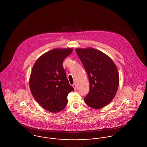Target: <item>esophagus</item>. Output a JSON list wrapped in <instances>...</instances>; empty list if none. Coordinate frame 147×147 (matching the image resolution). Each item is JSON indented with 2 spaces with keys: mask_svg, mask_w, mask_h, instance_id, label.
<instances>
[{
  "mask_svg": "<svg viewBox=\"0 0 147 147\" xmlns=\"http://www.w3.org/2000/svg\"><path fill=\"white\" fill-rule=\"evenodd\" d=\"M73 87L74 88V89L76 90V88H77V85H76V83H74V84L73 85Z\"/></svg>",
  "mask_w": 147,
  "mask_h": 147,
  "instance_id": "1",
  "label": "esophagus"
}]
</instances>
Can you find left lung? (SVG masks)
<instances>
[{
	"label": "left lung",
	"mask_w": 147,
	"mask_h": 147,
	"mask_svg": "<svg viewBox=\"0 0 147 147\" xmlns=\"http://www.w3.org/2000/svg\"><path fill=\"white\" fill-rule=\"evenodd\" d=\"M76 51L90 83L85 102L92 109H101L110 104L118 90L119 77L117 67L109 56L98 49L78 48Z\"/></svg>",
	"instance_id": "obj_1"
}]
</instances>
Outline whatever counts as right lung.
<instances>
[{
	"label": "right lung",
	"mask_w": 147,
	"mask_h": 147,
	"mask_svg": "<svg viewBox=\"0 0 147 147\" xmlns=\"http://www.w3.org/2000/svg\"><path fill=\"white\" fill-rule=\"evenodd\" d=\"M71 48L54 49L35 62L29 79L30 91L37 102L46 110L57 113L68 103L67 96L74 88L69 85L63 67Z\"/></svg>",
	"instance_id": "obj_1"
}]
</instances>
